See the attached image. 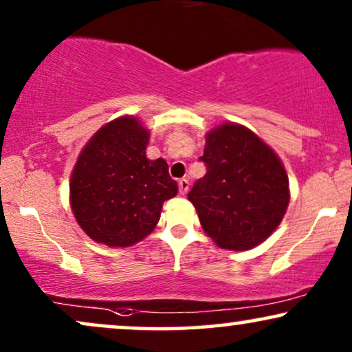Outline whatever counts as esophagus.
<instances>
[{
  "mask_svg": "<svg viewBox=\"0 0 352 352\" xmlns=\"http://www.w3.org/2000/svg\"><path fill=\"white\" fill-rule=\"evenodd\" d=\"M188 188H190V182L186 180V179H182V180L179 182V191H180V195H186V191H188Z\"/></svg>",
  "mask_w": 352,
  "mask_h": 352,
  "instance_id": "1",
  "label": "esophagus"
}]
</instances>
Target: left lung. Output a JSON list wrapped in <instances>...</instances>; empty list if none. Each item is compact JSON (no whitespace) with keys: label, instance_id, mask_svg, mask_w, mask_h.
Instances as JSON below:
<instances>
[{"label":"left lung","instance_id":"obj_1","mask_svg":"<svg viewBox=\"0 0 352 352\" xmlns=\"http://www.w3.org/2000/svg\"><path fill=\"white\" fill-rule=\"evenodd\" d=\"M199 161L206 175L188 199L204 232L228 250L260 245L281 224L291 197L281 159L248 128L224 123L206 135Z\"/></svg>","mask_w":352,"mask_h":352}]
</instances>
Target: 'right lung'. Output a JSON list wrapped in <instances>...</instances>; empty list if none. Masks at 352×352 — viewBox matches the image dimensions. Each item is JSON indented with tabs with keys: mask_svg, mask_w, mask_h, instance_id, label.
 I'll use <instances>...</instances> for the list:
<instances>
[{
	"mask_svg": "<svg viewBox=\"0 0 352 352\" xmlns=\"http://www.w3.org/2000/svg\"><path fill=\"white\" fill-rule=\"evenodd\" d=\"M149 131L135 117L104 124L71 173L69 199L78 224L109 247H130L153 232L162 204L177 195L164 159L149 161Z\"/></svg>",
	"mask_w": 352,
	"mask_h": 352,
	"instance_id": "obj_1",
	"label": "right lung"
}]
</instances>
